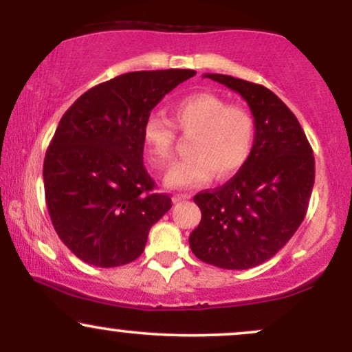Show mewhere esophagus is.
I'll return each instance as SVG.
<instances>
[{"instance_id": "obj_1", "label": "esophagus", "mask_w": 352, "mask_h": 352, "mask_svg": "<svg viewBox=\"0 0 352 352\" xmlns=\"http://www.w3.org/2000/svg\"><path fill=\"white\" fill-rule=\"evenodd\" d=\"M190 195L188 193H177V195L172 197V201L173 204H179V201H184V200H188Z\"/></svg>"}]
</instances>
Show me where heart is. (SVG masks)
<instances>
[{
    "label": "heart",
    "instance_id": "b5f03b06",
    "mask_svg": "<svg viewBox=\"0 0 352 352\" xmlns=\"http://www.w3.org/2000/svg\"><path fill=\"white\" fill-rule=\"evenodd\" d=\"M172 122L185 134H195L187 159L175 164L165 175L168 188L185 190L217 179L232 177L248 160L254 139V119L240 106L212 92H195L172 106ZM170 120L151 116L142 129L145 152L153 167L170 164L177 132Z\"/></svg>",
    "mask_w": 352,
    "mask_h": 352
}]
</instances>
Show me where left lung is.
I'll return each instance as SVG.
<instances>
[{"label":"left lung","mask_w":352,"mask_h":352,"mask_svg":"<svg viewBox=\"0 0 352 352\" xmlns=\"http://www.w3.org/2000/svg\"><path fill=\"white\" fill-rule=\"evenodd\" d=\"M204 78L246 100L254 140L232 180L193 197L201 220L188 243L205 263L248 270L280 252L305 220L314 185L313 148L296 116L270 89L225 74Z\"/></svg>","instance_id":"8db88e82"}]
</instances>
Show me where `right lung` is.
<instances>
[{
  "instance_id": "obj_1",
  "label": "right lung",
  "mask_w": 352,
  "mask_h": 352,
  "mask_svg": "<svg viewBox=\"0 0 352 352\" xmlns=\"http://www.w3.org/2000/svg\"><path fill=\"white\" fill-rule=\"evenodd\" d=\"M197 72L135 71L89 89L59 120L44 157L47 212L84 263L112 268L140 256L148 230L172 207L153 193L142 129L165 94Z\"/></svg>"
}]
</instances>
